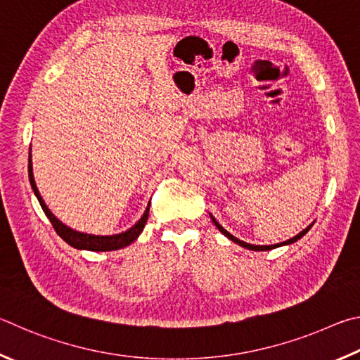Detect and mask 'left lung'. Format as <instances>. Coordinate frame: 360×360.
<instances>
[{"instance_id":"8db88e82","label":"left lung","mask_w":360,"mask_h":360,"mask_svg":"<svg viewBox=\"0 0 360 360\" xmlns=\"http://www.w3.org/2000/svg\"><path fill=\"white\" fill-rule=\"evenodd\" d=\"M210 218H212V221H213V223H215V226H217V228L219 229V232H221V234H224L226 237H228V238H229V240H232V242H234V243H237V245H240V247H243V248H248V250H253V251H267V250H274V248H278V247H283V245H289V243H294V242H297V240H299V238H302V237H304V236L307 234V232L311 229V226H313V224H310V226H308V228H305L304 231H302V232H299V234H297V236H295V237H292V238H289V240H286V242H283V243H276V245H251V243H247V242H243V240H238V238H237V237H234V236H232V234H229V232H228V231H226V229L223 228V226H221V224H219V223L217 221V219H215V217H212V215H210Z\"/></svg>"}]
</instances>
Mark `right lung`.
Masks as SVG:
<instances>
[{
  "label": "right lung",
  "instance_id": "right-lung-1",
  "mask_svg": "<svg viewBox=\"0 0 360 360\" xmlns=\"http://www.w3.org/2000/svg\"><path fill=\"white\" fill-rule=\"evenodd\" d=\"M28 176H30V184L31 188H33V191L36 194L37 200H39V204L42 207L44 213H46L47 218L50 219V223H52L53 229L56 231V234H58L63 240H65L68 245H71V247L77 248V250H88V251H113V250H120V248H124L131 245L132 242L136 240V238L141 236V232L145 228V223H147L148 219V212H150V204L147 207V210L143 212L142 218L139 219V221L132 226L131 229L122 232V234H115V236H93V234H84V232H79V231H74L71 228H68L66 224H63L58 218H56L52 212L49 210V207L44 202V199L41 198L39 191H37V186H36V181H34V176H33V164H31V151H30V158H28Z\"/></svg>",
  "mask_w": 360,
  "mask_h": 360
}]
</instances>
